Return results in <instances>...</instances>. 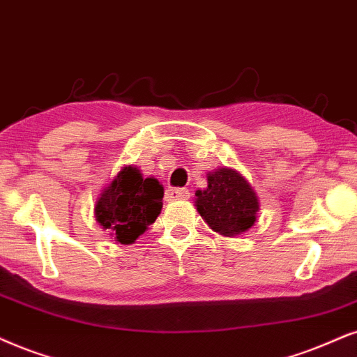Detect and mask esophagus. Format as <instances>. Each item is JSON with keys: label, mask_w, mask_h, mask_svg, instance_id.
Listing matches in <instances>:
<instances>
[{"label": "esophagus", "mask_w": 357, "mask_h": 357, "mask_svg": "<svg viewBox=\"0 0 357 357\" xmlns=\"http://www.w3.org/2000/svg\"><path fill=\"white\" fill-rule=\"evenodd\" d=\"M189 191L184 188H169L166 191V199L168 201H176V199H188Z\"/></svg>", "instance_id": "1"}]
</instances>
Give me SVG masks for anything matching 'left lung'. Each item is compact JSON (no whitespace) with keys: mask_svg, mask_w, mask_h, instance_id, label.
Returning <instances> with one entry per match:
<instances>
[{"mask_svg":"<svg viewBox=\"0 0 357 357\" xmlns=\"http://www.w3.org/2000/svg\"><path fill=\"white\" fill-rule=\"evenodd\" d=\"M194 206L212 231L224 237L249 231L260 211L252 184L237 169L225 166L207 173V188L197 189Z\"/></svg>","mask_w":357,"mask_h":357,"instance_id":"8db88e82","label":"left lung"}]
</instances>
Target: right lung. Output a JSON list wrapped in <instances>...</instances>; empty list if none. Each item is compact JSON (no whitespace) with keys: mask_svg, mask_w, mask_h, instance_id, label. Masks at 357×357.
Returning <instances> with one entry per match:
<instances>
[{"mask_svg":"<svg viewBox=\"0 0 357 357\" xmlns=\"http://www.w3.org/2000/svg\"><path fill=\"white\" fill-rule=\"evenodd\" d=\"M163 196L165 188L156 178H143L137 166H121L98 194L96 220L115 242L130 245L161 214Z\"/></svg>","mask_w":357,"mask_h":357,"instance_id":"add662e5","label":"right lung"}]
</instances>
